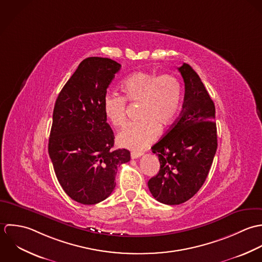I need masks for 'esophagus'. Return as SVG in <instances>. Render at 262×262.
Returning a JSON list of instances; mask_svg holds the SVG:
<instances>
[{"instance_id":"1","label":"esophagus","mask_w":262,"mask_h":262,"mask_svg":"<svg viewBox=\"0 0 262 262\" xmlns=\"http://www.w3.org/2000/svg\"><path fill=\"white\" fill-rule=\"evenodd\" d=\"M143 155L142 152H132L130 153V157L132 159H138V158L141 157Z\"/></svg>"}]
</instances>
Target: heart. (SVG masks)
<instances>
[{"mask_svg":"<svg viewBox=\"0 0 262 262\" xmlns=\"http://www.w3.org/2000/svg\"><path fill=\"white\" fill-rule=\"evenodd\" d=\"M123 97L105 95L102 107L106 118L116 127L123 125L126 117V100L140 103L139 120L132 121L119 133L117 142L132 150H142L157 137L158 132L170 125L178 115L182 102V85L171 74L138 71L120 84Z\"/></svg>","mask_w":262,"mask_h":262,"instance_id":"b5f03b06","label":"heart"}]
</instances>
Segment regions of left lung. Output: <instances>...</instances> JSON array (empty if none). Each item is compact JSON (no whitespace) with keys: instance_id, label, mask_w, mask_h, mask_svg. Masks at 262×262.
<instances>
[{"instance_id":"1","label":"left lung","mask_w":262,"mask_h":262,"mask_svg":"<svg viewBox=\"0 0 262 262\" xmlns=\"http://www.w3.org/2000/svg\"><path fill=\"white\" fill-rule=\"evenodd\" d=\"M178 71L185 85L182 111L152 147L160 170L148 181L152 195L170 206L185 203L200 190L217 148L215 108L205 85L188 63Z\"/></svg>"}]
</instances>
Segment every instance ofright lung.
I'll return each mask as SVG.
<instances>
[{
  "label": "right lung",
  "instance_id": "obj_1",
  "mask_svg": "<svg viewBox=\"0 0 262 262\" xmlns=\"http://www.w3.org/2000/svg\"><path fill=\"white\" fill-rule=\"evenodd\" d=\"M120 67L107 57L85 58L53 108L49 154L64 192L83 205L107 199L115 187L117 166L130 160L128 150H111L114 135L102 107Z\"/></svg>",
  "mask_w": 262,
  "mask_h": 262
}]
</instances>
